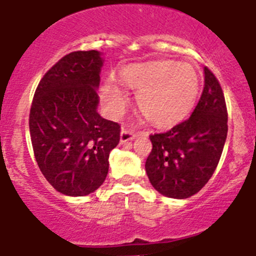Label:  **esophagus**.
<instances>
[{
    "mask_svg": "<svg viewBox=\"0 0 256 256\" xmlns=\"http://www.w3.org/2000/svg\"><path fill=\"white\" fill-rule=\"evenodd\" d=\"M135 136H136V134L134 132L132 128H124L122 130H121V138H120V142H121V144H124V142H128V140L135 139Z\"/></svg>",
    "mask_w": 256,
    "mask_h": 256,
    "instance_id": "34e87169",
    "label": "esophagus"
}]
</instances>
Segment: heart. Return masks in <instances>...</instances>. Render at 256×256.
Masks as SVG:
<instances>
[{
    "instance_id": "b5f03b06",
    "label": "heart",
    "mask_w": 256,
    "mask_h": 256,
    "mask_svg": "<svg viewBox=\"0 0 256 256\" xmlns=\"http://www.w3.org/2000/svg\"><path fill=\"white\" fill-rule=\"evenodd\" d=\"M120 80L138 92L140 112L149 122L160 128L176 125L188 116L200 86L194 66L170 60L128 66L120 72ZM100 96L114 116L125 110L128 100L114 80H107L102 85Z\"/></svg>"
}]
</instances>
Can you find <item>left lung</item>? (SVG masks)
I'll list each match as a JSON object with an SVG mask.
<instances>
[{"instance_id": "1", "label": "left lung", "mask_w": 256, "mask_h": 256, "mask_svg": "<svg viewBox=\"0 0 256 256\" xmlns=\"http://www.w3.org/2000/svg\"><path fill=\"white\" fill-rule=\"evenodd\" d=\"M206 84L191 116L166 132L152 134L145 171L158 192L186 199L209 181L222 156L228 114L220 84L204 68Z\"/></svg>"}]
</instances>
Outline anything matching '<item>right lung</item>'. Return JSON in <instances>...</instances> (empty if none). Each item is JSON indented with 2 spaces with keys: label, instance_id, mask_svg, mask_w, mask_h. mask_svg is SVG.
Segmentation results:
<instances>
[{
  "label": "right lung",
  "instance_id": "add662e5",
  "mask_svg": "<svg viewBox=\"0 0 256 256\" xmlns=\"http://www.w3.org/2000/svg\"><path fill=\"white\" fill-rule=\"evenodd\" d=\"M103 60L98 50L62 57L40 79L29 130L39 170L58 192L88 195L104 182L121 126L96 112Z\"/></svg>",
  "mask_w": 256,
  "mask_h": 256
}]
</instances>
